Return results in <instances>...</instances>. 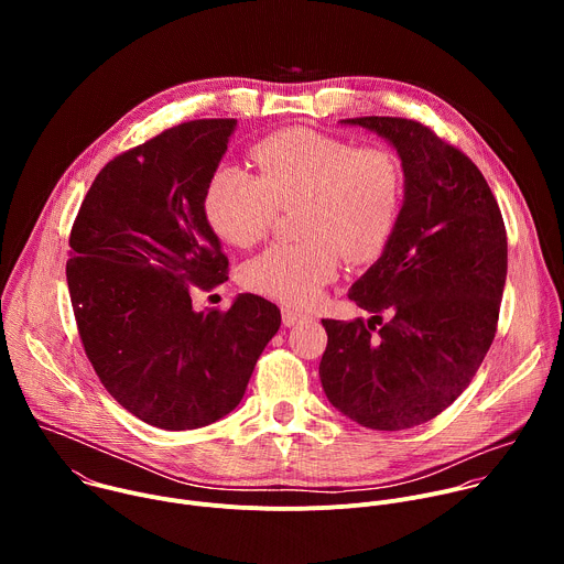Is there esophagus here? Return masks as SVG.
<instances>
[{"mask_svg":"<svg viewBox=\"0 0 564 564\" xmlns=\"http://www.w3.org/2000/svg\"><path fill=\"white\" fill-rule=\"evenodd\" d=\"M281 316H283V324H285L288 328L299 326V324H305V321H312V314L301 312V310H294V307H283V310H281Z\"/></svg>","mask_w":564,"mask_h":564,"instance_id":"esophagus-1","label":"esophagus"}]
</instances>
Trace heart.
<instances>
[{
	"instance_id": "heart-1",
	"label": "heart",
	"mask_w": 564,
	"mask_h": 564,
	"mask_svg": "<svg viewBox=\"0 0 564 564\" xmlns=\"http://www.w3.org/2000/svg\"><path fill=\"white\" fill-rule=\"evenodd\" d=\"M257 174L223 165L205 185L203 209L212 229L234 248H252L270 231L279 209H294L301 240H281L250 259L240 281L252 292L303 305L339 270V259H377L397 229L406 176L383 144L303 127L276 131L252 149Z\"/></svg>"
}]
</instances>
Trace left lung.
<instances>
[{
	"mask_svg": "<svg viewBox=\"0 0 564 564\" xmlns=\"http://www.w3.org/2000/svg\"><path fill=\"white\" fill-rule=\"evenodd\" d=\"M344 122L392 142L406 194L390 243L348 292L375 316L321 321L328 346L318 377L352 422L404 431L448 409L485 361L507 281V229L473 160L431 127L388 116Z\"/></svg>",
	"mask_w": 564,
	"mask_h": 564,
	"instance_id": "1",
	"label": "left lung"
}]
</instances>
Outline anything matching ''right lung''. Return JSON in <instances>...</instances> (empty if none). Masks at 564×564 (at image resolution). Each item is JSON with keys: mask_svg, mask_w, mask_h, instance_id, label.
Wrapping results in <instances>:
<instances>
[{"mask_svg": "<svg viewBox=\"0 0 564 564\" xmlns=\"http://www.w3.org/2000/svg\"><path fill=\"white\" fill-rule=\"evenodd\" d=\"M234 118L189 120L122 151L89 187L68 236L66 281L79 339L102 386L138 420L192 431L243 399L281 310L240 294L194 312L227 281L203 194Z\"/></svg>", "mask_w": 564, "mask_h": 564, "instance_id": "add662e5", "label": "right lung"}]
</instances>
